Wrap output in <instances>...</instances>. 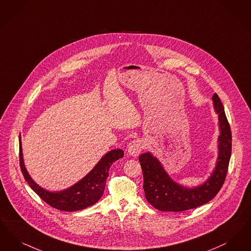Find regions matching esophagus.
Here are the masks:
<instances>
[{
    "instance_id": "1",
    "label": "esophagus",
    "mask_w": 251,
    "mask_h": 251,
    "mask_svg": "<svg viewBox=\"0 0 251 251\" xmlns=\"http://www.w3.org/2000/svg\"><path fill=\"white\" fill-rule=\"evenodd\" d=\"M142 150V142L140 140L132 141L127 145V152H128L130 155L134 156V157H137L141 153Z\"/></svg>"
}]
</instances>
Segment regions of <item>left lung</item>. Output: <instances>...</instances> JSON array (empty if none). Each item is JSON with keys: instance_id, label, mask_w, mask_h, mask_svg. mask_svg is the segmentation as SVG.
<instances>
[{"instance_id": "left-lung-1", "label": "left lung", "mask_w": 251, "mask_h": 251, "mask_svg": "<svg viewBox=\"0 0 251 251\" xmlns=\"http://www.w3.org/2000/svg\"><path fill=\"white\" fill-rule=\"evenodd\" d=\"M212 99L218 114L220 128L218 156L214 172L203 184L192 188L185 187L175 183L152 153H142L139 157L143 173L145 198L159 211L182 212L199 207L214 199L224 184L231 153V132L220 98L214 94Z\"/></svg>"}]
</instances>
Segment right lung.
Instances as JSON below:
<instances>
[{"instance_id": "1", "label": "right lung", "mask_w": 251, "mask_h": 251, "mask_svg": "<svg viewBox=\"0 0 251 251\" xmlns=\"http://www.w3.org/2000/svg\"><path fill=\"white\" fill-rule=\"evenodd\" d=\"M123 156L124 152L121 149L109 151L98 161L86 176L75 185L62 191L51 192L37 185L28 174L23 161L22 140L20 137V165L26 182L45 202L51 207L66 212L82 210L98 202L105 190L109 167Z\"/></svg>"}]
</instances>
